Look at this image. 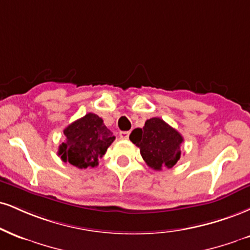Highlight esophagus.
Segmentation results:
<instances>
[{
  "mask_svg": "<svg viewBox=\"0 0 250 250\" xmlns=\"http://www.w3.org/2000/svg\"><path fill=\"white\" fill-rule=\"evenodd\" d=\"M129 134H130V131H120V137L123 138V140H127L129 137Z\"/></svg>",
  "mask_w": 250,
  "mask_h": 250,
  "instance_id": "obj_1",
  "label": "esophagus"
}]
</instances>
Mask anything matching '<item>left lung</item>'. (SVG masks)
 <instances>
[{"label":"left lung","mask_w":250,"mask_h":250,"mask_svg":"<svg viewBox=\"0 0 250 250\" xmlns=\"http://www.w3.org/2000/svg\"><path fill=\"white\" fill-rule=\"evenodd\" d=\"M130 141L140 148L141 156L154 170L171 169L179 161L184 138L159 117L146 120L143 128L131 131Z\"/></svg>","instance_id":"1"}]
</instances>
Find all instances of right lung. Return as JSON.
<instances>
[{"label":"right lung","mask_w":250,"mask_h":250,"mask_svg":"<svg viewBox=\"0 0 250 250\" xmlns=\"http://www.w3.org/2000/svg\"><path fill=\"white\" fill-rule=\"evenodd\" d=\"M65 142L59 146L58 155L79 169L94 167L115 140L104 120L88 113L64 129Z\"/></svg>","instance_id":"right-lung-1"}]
</instances>
